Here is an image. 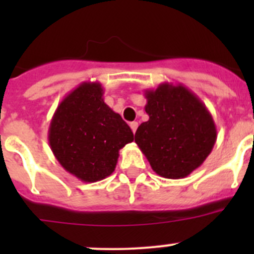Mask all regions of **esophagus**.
<instances>
[{
	"instance_id": "esophagus-1",
	"label": "esophagus",
	"mask_w": 254,
	"mask_h": 254,
	"mask_svg": "<svg viewBox=\"0 0 254 254\" xmlns=\"http://www.w3.org/2000/svg\"><path fill=\"white\" fill-rule=\"evenodd\" d=\"M137 127H139V124H137V122H132V123H130V127H131V130H132V132H136V129H137Z\"/></svg>"
}]
</instances>
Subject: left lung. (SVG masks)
<instances>
[{"label":"left lung","mask_w":254,"mask_h":254,"mask_svg":"<svg viewBox=\"0 0 254 254\" xmlns=\"http://www.w3.org/2000/svg\"><path fill=\"white\" fill-rule=\"evenodd\" d=\"M147 122L135 134V142L163 178L179 179L200 167L216 141L211 114L198 96L183 84L165 82L146 89Z\"/></svg>","instance_id":"obj_1"}]
</instances>
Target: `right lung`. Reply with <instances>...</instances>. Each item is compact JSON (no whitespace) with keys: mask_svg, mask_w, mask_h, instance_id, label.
Segmentation results:
<instances>
[{"mask_svg":"<svg viewBox=\"0 0 254 254\" xmlns=\"http://www.w3.org/2000/svg\"><path fill=\"white\" fill-rule=\"evenodd\" d=\"M99 82H83L61 101L53 115L48 139L63 168L93 183L111 176L119 150L134 141L129 125L103 101Z\"/></svg>","mask_w":254,"mask_h":254,"instance_id":"1","label":"right lung"}]
</instances>
